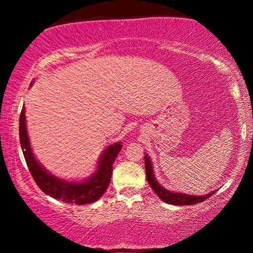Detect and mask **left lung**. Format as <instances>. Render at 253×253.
Wrapping results in <instances>:
<instances>
[{
	"instance_id": "left-lung-1",
	"label": "left lung",
	"mask_w": 253,
	"mask_h": 253,
	"mask_svg": "<svg viewBox=\"0 0 253 253\" xmlns=\"http://www.w3.org/2000/svg\"><path fill=\"white\" fill-rule=\"evenodd\" d=\"M145 172H146V178L149 182L150 187L152 188L153 191L159 196V199L163 200L164 202L170 203V205H176V206H183V205H196V203L203 202L205 200H207L208 197H211L214 194V191L207 194V195L202 196H195V195H187V194H181V193H173V191H169L164 189L158 182L156 181L155 175H153V169L152 164L149 156L145 155Z\"/></svg>"
}]
</instances>
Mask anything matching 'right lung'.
Returning a JSON list of instances; mask_svg holds the SVG:
<instances>
[{
    "mask_svg": "<svg viewBox=\"0 0 253 253\" xmlns=\"http://www.w3.org/2000/svg\"><path fill=\"white\" fill-rule=\"evenodd\" d=\"M19 135L26 163H27L31 175L36 181L38 187L43 193L52 196L53 199L60 200V201L66 203H76V205L80 206L97 201L103 195L110 183L113 163H114L115 158H117L121 147H123V145L120 143H115L110 145L107 150H104L102 157L100 159L98 169L86 181L80 183L66 182L50 175L39 164V162L37 161L33 152H32L30 140H28L27 128H26L25 107L22 108L21 114H20Z\"/></svg>",
    "mask_w": 253,
    "mask_h": 253,
    "instance_id": "obj_1",
    "label": "right lung"
}]
</instances>
